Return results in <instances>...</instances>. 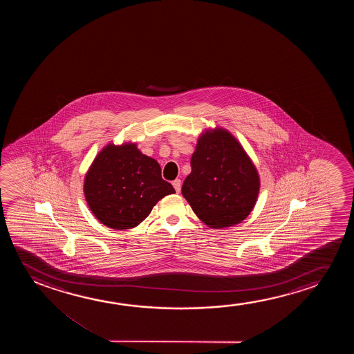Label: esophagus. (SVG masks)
Segmentation results:
<instances>
[{
  "label": "esophagus",
  "mask_w": 354,
  "mask_h": 354,
  "mask_svg": "<svg viewBox=\"0 0 354 354\" xmlns=\"http://www.w3.org/2000/svg\"><path fill=\"white\" fill-rule=\"evenodd\" d=\"M173 186H174V189L175 191H176V194H179L180 191H181V180H174V181H173Z\"/></svg>",
  "instance_id": "esophagus-1"
}]
</instances>
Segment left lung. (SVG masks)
I'll return each instance as SVG.
<instances>
[{
	"instance_id": "left-lung-1",
	"label": "left lung",
	"mask_w": 354,
	"mask_h": 354,
	"mask_svg": "<svg viewBox=\"0 0 354 354\" xmlns=\"http://www.w3.org/2000/svg\"><path fill=\"white\" fill-rule=\"evenodd\" d=\"M183 196L209 227L241 223L257 202L260 180L242 146L225 129L205 131L191 158Z\"/></svg>"
}]
</instances>
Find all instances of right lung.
I'll list each match as a JSON object with an SVG mask.
<instances>
[{
    "mask_svg": "<svg viewBox=\"0 0 354 354\" xmlns=\"http://www.w3.org/2000/svg\"><path fill=\"white\" fill-rule=\"evenodd\" d=\"M174 192L162 179L158 162L142 155L136 144L107 145L84 180V196L93 214L116 230L136 227L160 199Z\"/></svg>",
    "mask_w": 354,
    "mask_h": 354,
    "instance_id": "right-lung-1",
    "label": "right lung"
}]
</instances>
